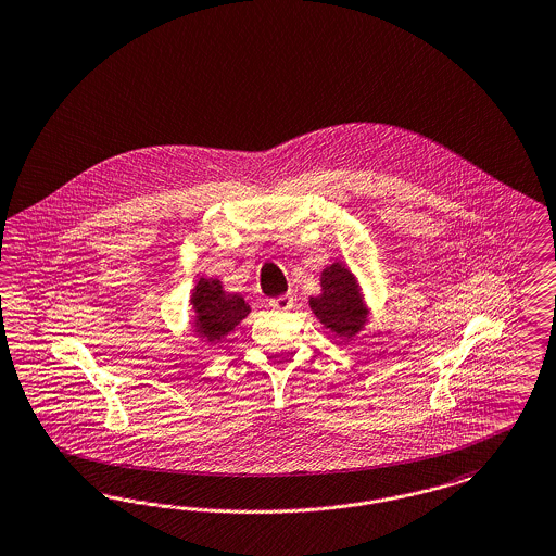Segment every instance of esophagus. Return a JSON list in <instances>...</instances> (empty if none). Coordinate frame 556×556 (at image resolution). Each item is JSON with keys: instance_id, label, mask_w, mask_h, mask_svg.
Instances as JSON below:
<instances>
[{"instance_id": "esophagus-1", "label": "esophagus", "mask_w": 556, "mask_h": 556, "mask_svg": "<svg viewBox=\"0 0 556 556\" xmlns=\"http://www.w3.org/2000/svg\"><path fill=\"white\" fill-rule=\"evenodd\" d=\"M268 306H270L273 311H291V308H293V298H291V295L273 298V300H268Z\"/></svg>"}]
</instances>
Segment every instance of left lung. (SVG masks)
<instances>
[{"label":"left lung","mask_w":556,"mask_h":556,"mask_svg":"<svg viewBox=\"0 0 556 556\" xmlns=\"http://www.w3.org/2000/svg\"><path fill=\"white\" fill-rule=\"evenodd\" d=\"M323 293L311 298V308L318 320L341 337L356 334L366 323L368 311L362 304L356 277L339 263L323 270Z\"/></svg>","instance_id":"1"}]
</instances>
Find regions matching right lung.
<instances>
[{"label":"right lung","mask_w":556,"mask_h":556,"mask_svg":"<svg viewBox=\"0 0 556 556\" xmlns=\"http://www.w3.org/2000/svg\"><path fill=\"white\" fill-rule=\"evenodd\" d=\"M192 304L197 311V331L208 341H219L222 337L233 331L236 325L245 318L250 306L238 293H223L217 279H200L192 293Z\"/></svg>","instance_id":"right-lung-1"}]
</instances>
